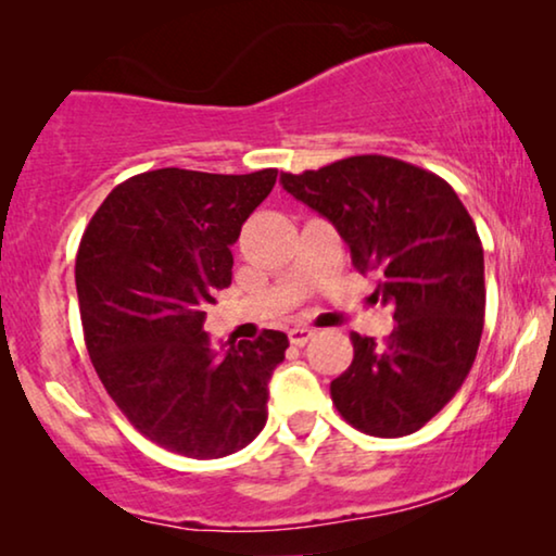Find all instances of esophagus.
<instances>
[{
  "instance_id": "obj_1",
  "label": "esophagus",
  "mask_w": 556,
  "mask_h": 556,
  "mask_svg": "<svg viewBox=\"0 0 556 556\" xmlns=\"http://www.w3.org/2000/svg\"><path fill=\"white\" fill-rule=\"evenodd\" d=\"M314 329H308V326H295V329H291L288 331V339H291V344L293 346H303V344H308V339L314 337Z\"/></svg>"
}]
</instances>
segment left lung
I'll return each instance as SVG.
<instances>
[{"label": "left lung", "mask_w": 556, "mask_h": 556, "mask_svg": "<svg viewBox=\"0 0 556 556\" xmlns=\"http://www.w3.org/2000/svg\"><path fill=\"white\" fill-rule=\"evenodd\" d=\"M283 189L337 227L371 301L394 308L384 341L352 333L354 359L331 382L352 428L377 438L420 430L473 367L485 314L483 248L445 179L392 156H349L280 174Z\"/></svg>", "instance_id": "obj_1"}]
</instances>
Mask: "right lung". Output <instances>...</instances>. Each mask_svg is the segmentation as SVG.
Segmentation results:
<instances>
[{"instance_id":"obj_1","label":"right lung","mask_w":556,"mask_h":556,"mask_svg":"<svg viewBox=\"0 0 556 556\" xmlns=\"http://www.w3.org/2000/svg\"><path fill=\"white\" fill-rule=\"evenodd\" d=\"M276 177L177 166L136 174L83 232L75 288L96 375L143 438L187 458L238 453L268 420V382L288 337L265 329L217 356L204 308L230 286V245Z\"/></svg>"}]
</instances>
